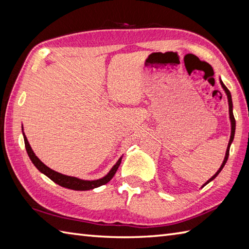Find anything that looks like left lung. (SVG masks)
I'll return each mask as SVG.
<instances>
[{
	"label": "left lung",
	"instance_id": "8db88e82",
	"mask_svg": "<svg viewBox=\"0 0 249 249\" xmlns=\"http://www.w3.org/2000/svg\"><path fill=\"white\" fill-rule=\"evenodd\" d=\"M220 80V84H221V87H223V89H224V91H225V93L227 94V98H228V104H229V118H230V122H231V136H230V140H229V143H228V146H227V151H226V155H225V158H224V161H223V163H221V166H220V168L218 169V171L216 172L214 176L211 178L209 181H206L204 184H203V186L202 187H204L206 184H209L211 181H213V179L218 176V174L220 173V171L223 170V168L225 167V165H226V162H227V160H228V157H229V150H230V145H231V143H232V141H233V139H234V134H235V119H234V115H233V105H232V98H231V93H230V91L228 89H227V87L225 86L224 84V82L221 81V79H219Z\"/></svg>",
	"mask_w": 249,
	"mask_h": 249
}]
</instances>
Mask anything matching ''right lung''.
I'll return each mask as SVG.
<instances>
[{
    "label": "right lung",
    "instance_id": "add662e5",
    "mask_svg": "<svg viewBox=\"0 0 249 249\" xmlns=\"http://www.w3.org/2000/svg\"><path fill=\"white\" fill-rule=\"evenodd\" d=\"M22 130H23V127H22ZM23 139H24L26 152H28V155L30 157V160H32V162H33V165L37 169H38L41 173H44L45 176L48 177L50 179H52V181L56 183L57 185H60V186H62V187L72 189V190H89V189H94L96 187L102 186V185L107 184L110 179L114 177V174H115L116 170L119 169V167L121 165V161H122V157H120L115 165L111 168V170L108 172L107 176H105L104 178H98V179H94V181H87V179H81V178H78L75 177L65 176V174L59 173L54 170H52V169H50L49 167H47L45 163L35 155V153L33 152V150H32V147L29 143L28 139H26L24 133H23Z\"/></svg>",
    "mask_w": 249,
    "mask_h": 249
}]
</instances>
